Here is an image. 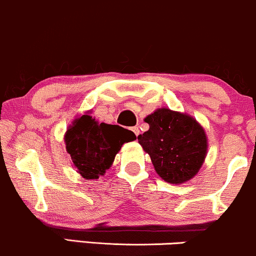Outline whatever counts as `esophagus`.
Here are the masks:
<instances>
[{"label":"esophagus","mask_w":256,"mask_h":256,"mask_svg":"<svg viewBox=\"0 0 256 256\" xmlns=\"http://www.w3.org/2000/svg\"><path fill=\"white\" fill-rule=\"evenodd\" d=\"M131 130H132V132H134V134H136V136H138V134H140V128H138L137 126H134V128H132Z\"/></svg>","instance_id":"34e87169"}]
</instances>
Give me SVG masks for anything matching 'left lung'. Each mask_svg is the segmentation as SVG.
Listing matches in <instances>:
<instances>
[{"mask_svg":"<svg viewBox=\"0 0 256 256\" xmlns=\"http://www.w3.org/2000/svg\"><path fill=\"white\" fill-rule=\"evenodd\" d=\"M149 130L138 136L156 173L169 184L196 176L208 152V138L196 120L184 113L158 108L146 116Z\"/></svg>","mask_w":256,"mask_h":256,"instance_id":"obj_1","label":"left lung"}]
</instances>
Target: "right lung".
<instances>
[{"label": "right lung", "instance_id": "obj_1", "mask_svg": "<svg viewBox=\"0 0 256 256\" xmlns=\"http://www.w3.org/2000/svg\"><path fill=\"white\" fill-rule=\"evenodd\" d=\"M134 140L132 131L98 122L89 112L74 120L64 136L66 152L86 180H96L106 173L122 144Z\"/></svg>", "mask_w": 256, "mask_h": 256}]
</instances>
